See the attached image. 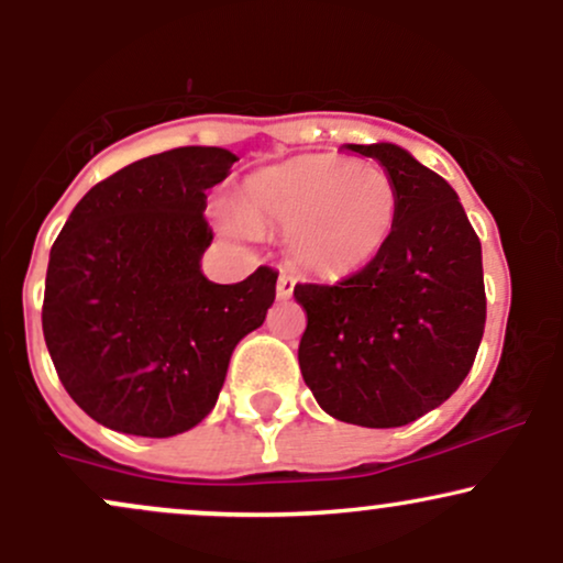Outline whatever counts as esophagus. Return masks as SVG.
<instances>
[{"mask_svg": "<svg viewBox=\"0 0 563 563\" xmlns=\"http://www.w3.org/2000/svg\"><path fill=\"white\" fill-rule=\"evenodd\" d=\"M294 286H296L294 277H290L288 273H280V277H277V299H290Z\"/></svg>", "mask_w": 563, "mask_h": 563, "instance_id": "34e87169", "label": "esophagus"}]
</instances>
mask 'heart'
Instances as JSON below:
<instances>
[{"mask_svg": "<svg viewBox=\"0 0 563 563\" xmlns=\"http://www.w3.org/2000/svg\"><path fill=\"white\" fill-rule=\"evenodd\" d=\"M243 222L288 230V254L307 273L341 280L376 262L399 224V190L378 166L299 156L251 174Z\"/></svg>", "mask_w": 563, "mask_h": 563, "instance_id": "1", "label": "heart"}]
</instances>
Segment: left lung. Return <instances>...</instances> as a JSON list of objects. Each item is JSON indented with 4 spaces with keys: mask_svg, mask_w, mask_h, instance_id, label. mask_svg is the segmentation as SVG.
<instances>
[{
    "mask_svg": "<svg viewBox=\"0 0 563 563\" xmlns=\"http://www.w3.org/2000/svg\"><path fill=\"white\" fill-rule=\"evenodd\" d=\"M399 190V224L376 262L335 286L299 283V367L328 416L367 429L418 421L474 365L487 320L482 243L457 192L391 142L346 145Z\"/></svg>",
    "mask_w": 563,
    "mask_h": 563,
    "instance_id": "8db88e82",
    "label": "left lung"
}]
</instances>
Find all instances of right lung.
<instances>
[{
	"instance_id": "add662e5",
	"label": "right lung",
	"mask_w": 563,
	"mask_h": 563,
	"mask_svg": "<svg viewBox=\"0 0 563 563\" xmlns=\"http://www.w3.org/2000/svg\"><path fill=\"white\" fill-rule=\"evenodd\" d=\"M224 147H174L97 183L49 251L42 328L57 378L97 423L164 439L217 405L232 349L262 325L277 273L219 286L200 273L214 241L206 190Z\"/></svg>"
}]
</instances>
